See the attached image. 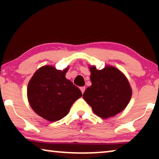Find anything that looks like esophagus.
Wrapping results in <instances>:
<instances>
[{
  "label": "esophagus",
  "instance_id": "34e87169",
  "mask_svg": "<svg viewBox=\"0 0 159 159\" xmlns=\"http://www.w3.org/2000/svg\"><path fill=\"white\" fill-rule=\"evenodd\" d=\"M80 90H81V92H82V94H83L84 90H85V88H84V87H81V88H80Z\"/></svg>",
  "mask_w": 159,
  "mask_h": 159
}]
</instances>
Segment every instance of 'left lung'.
<instances>
[{"label": "left lung", "mask_w": 159, "mask_h": 159, "mask_svg": "<svg viewBox=\"0 0 159 159\" xmlns=\"http://www.w3.org/2000/svg\"><path fill=\"white\" fill-rule=\"evenodd\" d=\"M91 86L86 89L83 98L93 111L103 119L116 116L127 107L132 98L129 80L122 71L106 65L98 70L95 65H88Z\"/></svg>", "instance_id": "1"}]
</instances>
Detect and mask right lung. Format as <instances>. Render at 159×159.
<instances>
[{
  "instance_id": "right-lung-1",
  "label": "right lung",
  "mask_w": 159,
  "mask_h": 159,
  "mask_svg": "<svg viewBox=\"0 0 159 159\" xmlns=\"http://www.w3.org/2000/svg\"><path fill=\"white\" fill-rule=\"evenodd\" d=\"M69 66L58 70L52 65L41 66L29 81L27 99L37 114L50 121H56L68 114L82 92L66 78Z\"/></svg>"
}]
</instances>
